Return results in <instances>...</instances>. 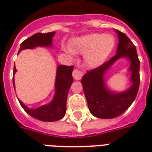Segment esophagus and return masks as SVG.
Returning <instances> with one entry per match:
<instances>
[{"label":"esophagus","mask_w":152,"mask_h":152,"mask_svg":"<svg viewBox=\"0 0 152 152\" xmlns=\"http://www.w3.org/2000/svg\"><path fill=\"white\" fill-rule=\"evenodd\" d=\"M72 76L76 80H80L81 77L83 76V72L79 69H74L72 72Z\"/></svg>","instance_id":"34e87169"}]
</instances>
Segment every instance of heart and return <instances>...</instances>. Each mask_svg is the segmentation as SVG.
<instances>
[{"mask_svg": "<svg viewBox=\"0 0 152 152\" xmlns=\"http://www.w3.org/2000/svg\"><path fill=\"white\" fill-rule=\"evenodd\" d=\"M114 47V39L110 34H89L74 39L71 52L84 54V63L89 68H97L103 64Z\"/></svg>", "mask_w": 152, "mask_h": 152, "instance_id": "heart-1", "label": "heart"}]
</instances>
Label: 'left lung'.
<instances>
[{
    "instance_id": "left-lung-1",
    "label": "left lung",
    "mask_w": 152,
    "mask_h": 152,
    "mask_svg": "<svg viewBox=\"0 0 152 152\" xmlns=\"http://www.w3.org/2000/svg\"><path fill=\"white\" fill-rule=\"evenodd\" d=\"M119 39L117 54L101 66L83 76L81 83L88 102V108L96 118L110 119L120 116L127 110L136 99L140 86V61L134 44L124 33L115 30ZM120 58H125L130 63L131 87L125 92L116 93L106 86L104 75L108 69Z\"/></svg>"
}]
</instances>
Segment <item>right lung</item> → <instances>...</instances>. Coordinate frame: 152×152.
<instances>
[{
    "instance_id": "obj_1",
    "label": "right lung",
    "mask_w": 152,
    "mask_h": 152,
    "mask_svg": "<svg viewBox=\"0 0 152 152\" xmlns=\"http://www.w3.org/2000/svg\"><path fill=\"white\" fill-rule=\"evenodd\" d=\"M54 34L55 32H49L45 34H34L20 44L19 53L26 49H34L38 46L51 47L53 46V37L54 36ZM73 69V66H66L63 64L57 66V75L55 80V94L53 99L50 103L39 106L36 109H31L27 107L22 101L19 100L20 106H22V108L29 115L42 121H55L64 118L66 112L68 92L73 82V78L72 76ZM15 72L16 69L14 65L13 75L15 73ZM13 86L15 89L14 76Z\"/></svg>"
}]
</instances>
